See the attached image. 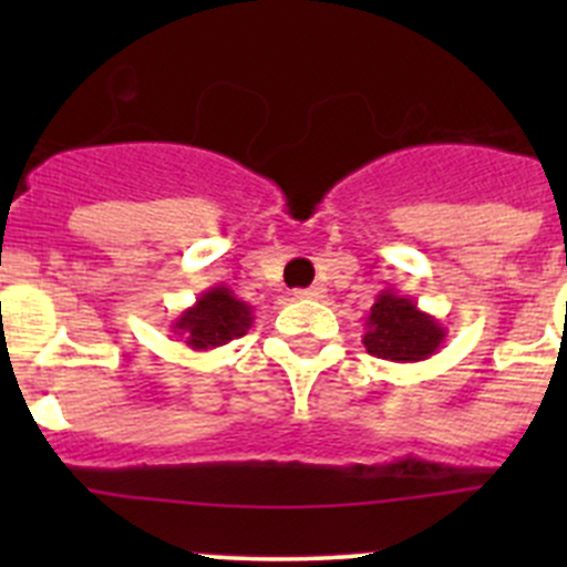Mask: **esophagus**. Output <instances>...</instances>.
I'll list each match as a JSON object with an SVG mask.
<instances>
[{
	"label": "esophagus",
	"instance_id": "1",
	"mask_svg": "<svg viewBox=\"0 0 567 567\" xmlns=\"http://www.w3.org/2000/svg\"><path fill=\"white\" fill-rule=\"evenodd\" d=\"M326 288L323 285H312V288H305V290H293L296 299H323Z\"/></svg>",
	"mask_w": 567,
	"mask_h": 567
}]
</instances>
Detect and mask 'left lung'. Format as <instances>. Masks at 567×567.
I'll use <instances>...</instances> for the list:
<instances>
[{
    "label": "left lung",
    "instance_id": "left-lung-1",
    "mask_svg": "<svg viewBox=\"0 0 567 567\" xmlns=\"http://www.w3.org/2000/svg\"><path fill=\"white\" fill-rule=\"evenodd\" d=\"M447 329L414 299L381 290L364 320V348L386 362H422L442 348Z\"/></svg>",
    "mask_w": 567,
    "mask_h": 567
}]
</instances>
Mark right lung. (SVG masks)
Listing matches in <instances>:
<instances>
[{
	"label": "right lung",
	"instance_id": "add662e5",
	"mask_svg": "<svg viewBox=\"0 0 567 567\" xmlns=\"http://www.w3.org/2000/svg\"><path fill=\"white\" fill-rule=\"evenodd\" d=\"M251 320L255 316L247 301L238 299L225 285H214L173 320L169 331L181 337L192 351H214L247 334Z\"/></svg>",
	"mask_w": 567,
	"mask_h": 567
}]
</instances>
